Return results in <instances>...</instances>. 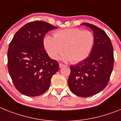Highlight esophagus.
Listing matches in <instances>:
<instances>
[{"label": "esophagus", "instance_id": "34e87169", "mask_svg": "<svg viewBox=\"0 0 121 121\" xmlns=\"http://www.w3.org/2000/svg\"><path fill=\"white\" fill-rule=\"evenodd\" d=\"M65 65H63V64H62V63H60L59 64V67L60 68H63V66H65Z\"/></svg>", "mask_w": 121, "mask_h": 121}]
</instances>
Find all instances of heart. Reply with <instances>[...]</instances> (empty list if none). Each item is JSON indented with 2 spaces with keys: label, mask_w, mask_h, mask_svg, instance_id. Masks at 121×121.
Here are the masks:
<instances>
[{
  "label": "heart",
  "mask_w": 121,
  "mask_h": 121,
  "mask_svg": "<svg viewBox=\"0 0 121 121\" xmlns=\"http://www.w3.org/2000/svg\"><path fill=\"white\" fill-rule=\"evenodd\" d=\"M94 44V36L89 30L78 28H69L55 31L54 37L46 36L44 46L46 52L52 59H56L63 52L64 61L75 64L86 59L91 53Z\"/></svg>",
  "instance_id": "heart-1"
}]
</instances>
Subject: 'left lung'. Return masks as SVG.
I'll use <instances>...</instances> for the list:
<instances>
[{
  "label": "left lung",
  "instance_id": "left-lung-1",
  "mask_svg": "<svg viewBox=\"0 0 121 121\" xmlns=\"http://www.w3.org/2000/svg\"><path fill=\"white\" fill-rule=\"evenodd\" d=\"M81 25L92 30L94 44L88 57L70 66L68 85L74 94L86 97L97 94L107 86L114 60L113 46L107 33L92 24Z\"/></svg>",
  "mask_w": 121,
  "mask_h": 121
}]
</instances>
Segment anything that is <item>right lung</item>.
I'll return each mask as SVG.
<instances>
[{
    "mask_svg": "<svg viewBox=\"0 0 121 121\" xmlns=\"http://www.w3.org/2000/svg\"><path fill=\"white\" fill-rule=\"evenodd\" d=\"M57 27L44 21L24 25L14 35L8 50V69L16 88L27 96L44 94L53 75L59 70L56 60L44 50L43 39Z\"/></svg>",
    "mask_w": 121,
    "mask_h": 121,
    "instance_id": "right-lung-1",
    "label": "right lung"
}]
</instances>
